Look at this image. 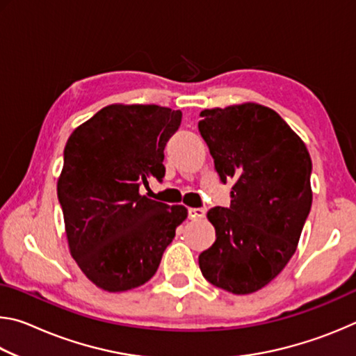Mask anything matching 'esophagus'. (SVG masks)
Returning <instances> with one entry per match:
<instances>
[{
	"label": "esophagus",
	"mask_w": 356,
	"mask_h": 356,
	"mask_svg": "<svg viewBox=\"0 0 356 356\" xmlns=\"http://www.w3.org/2000/svg\"><path fill=\"white\" fill-rule=\"evenodd\" d=\"M207 209L206 207H200V209H188V216L191 220H201L206 216Z\"/></svg>",
	"instance_id": "esophagus-1"
}]
</instances>
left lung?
Wrapping results in <instances>:
<instances>
[{
    "label": "left lung",
    "mask_w": 356,
    "mask_h": 356,
    "mask_svg": "<svg viewBox=\"0 0 356 356\" xmlns=\"http://www.w3.org/2000/svg\"><path fill=\"white\" fill-rule=\"evenodd\" d=\"M200 118L215 171L222 184L234 182L231 206L207 213L216 240L200 254V268L210 284L227 292H256L297 250L312 204L311 156L267 106L215 108Z\"/></svg>",
    "instance_id": "obj_1"
}]
</instances>
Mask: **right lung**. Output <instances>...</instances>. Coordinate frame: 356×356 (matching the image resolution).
I'll return each mask as SVG.
<instances>
[{
  "label": "right lung",
  "instance_id": "1",
  "mask_svg": "<svg viewBox=\"0 0 356 356\" xmlns=\"http://www.w3.org/2000/svg\"><path fill=\"white\" fill-rule=\"evenodd\" d=\"M182 113L110 105L80 125L58 180L72 256L95 286L122 292L147 282L186 218L184 206L149 200L141 186L165 177V146Z\"/></svg>",
  "mask_w": 356,
  "mask_h": 356
}]
</instances>
